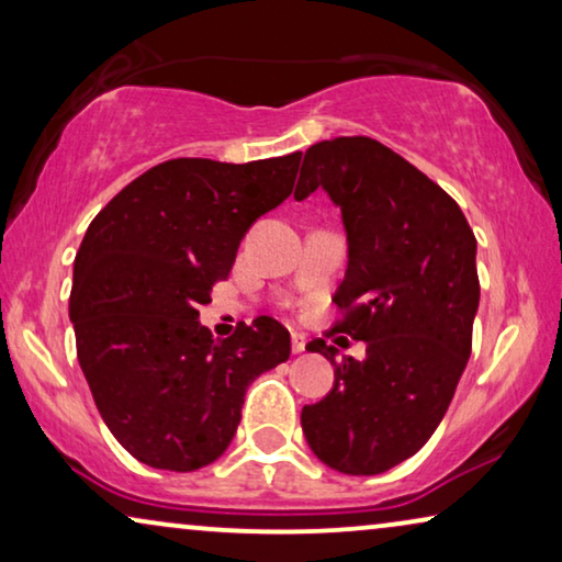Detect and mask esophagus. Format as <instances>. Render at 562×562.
Listing matches in <instances>:
<instances>
[{"mask_svg":"<svg viewBox=\"0 0 562 562\" xmlns=\"http://www.w3.org/2000/svg\"><path fill=\"white\" fill-rule=\"evenodd\" d=\"M304 348H306V337L302 333H291V350L304 352Z\"/></svg>","mask_w":562,"mask_h":562,"instance_id":"esophagus-1","label":"esophagus"}]
</instances>
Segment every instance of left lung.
<instances>
[{
  "instance_id": "obj_1",
  "label": "left lung",
  "mask_w": 562,
  "mask_h": 562,
  "mask_svg": "<svg viewBox=\"0 0 562 562\" xmlns=\"http://www.w3.org/2000/svg\"><path fill=\"white\" fill-rule=\"evenodd\" d=\"M325 189L348 229L342 317L327 335L366 340V360H335V386L302 409L306 442L340 473L375 475L412 458L440 425L473 348L481 283L475 235L448 191L366 135L304 153L296 199Z\"/></svg>"
}]
</instances>
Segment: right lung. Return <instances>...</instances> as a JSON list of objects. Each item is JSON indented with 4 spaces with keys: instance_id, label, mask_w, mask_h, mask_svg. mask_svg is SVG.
Returning <instances> with one entry per match:
<instances>
[{
    "instance_id": "right-lung-1",
    "label": "right lung",
    "mask_w": 562,
    "mask_h": 562,
    "mask_svg": "<svg viewBox=\"0 0 562 562\" xmlns=\"http://www.w3.org/2000/svg\"><path fill=\"white\" fill-rule=\"evenodd\" d=\"M299 164L302 153L173 158L91 220L68 299L76 356L104 425L140 463L176 473L214 463L250 383L289 360V329L276 319L214 340L199 306L233 271L252 222L294 191Z\"/></svg>"
}]
</instances>
